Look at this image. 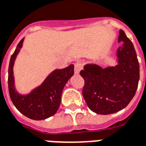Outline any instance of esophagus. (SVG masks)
Returning a JSON list of instances; mask_svg holds the SVG:
<instances>
[{
	"mask_svg": "<svg viewBox=\"0 0 146 146\" xmlns=\"http://www.w3.org/2000/svg\"><path fill=\"white\" fill-rule=\"evenodd\" d=\"M81 69H82V64L81 62H78L74 64V74H78Z\"/></svg>",
	"mask_w": 146,
	"mask_h": 146,
	"instance_id": "1",
	"label": "esophagus"
}]
</instances>
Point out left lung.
<instances>
[{
	"mask_svg": "<svg viewBox=\"0 0 146 146\" xmlns=\"http://www.w3.org/2000/svg\"><path fill=\"white\" fill-rule=\"evenodd\" d=\"M116 51L117 65L102 68L87 64L80 74L84 80L83 97L91 110L98 114L114 113L123 109L135 95L139 80V64L133 44L120 30Z\"/></svg>",
	"mask_w": 146,
	"mask_h": 146,
	"instance_id": "1",
	"label": "left lung"
}]
</instances>
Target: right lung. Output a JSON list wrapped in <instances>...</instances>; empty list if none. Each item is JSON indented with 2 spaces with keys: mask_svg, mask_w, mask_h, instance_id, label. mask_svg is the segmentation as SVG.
<instances>
[{
  "mask_svg": "<svg viewBox=\"0 0 146 146\" xmlns=\"http://www.w3.org/2000/svg\"><path fill=\"white\" fill-rule=\"evenodd\" d=\"M24 38L18 43L11 57L8 68V89L10 97L15 107L30 119L41 120L53 116L61 103L64 87L74 74V65L63 69H55L44 81L27 94H20L15 88L13 65L22 48Z\"/></svg>",
  "mask_w": 146,
  "mask_h": 146,
  "instance_id": "1",
  "label": "right lung"
}]
</instances>
